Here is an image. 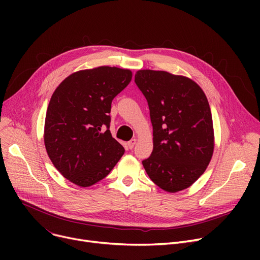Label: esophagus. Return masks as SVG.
Segmentation results:
<instances>
[{"label": "esophagus", "instance_id": "obj_1", "mask_svg": "<svg viewBox=\"0 0 260 260\" xmlns=\"http://www.w3.org/2000/svg\"><path fill=\"white\" fill-rule=\"evenodd\" d=\"M136 142H137V139H132L131 141H128V143H127V145H128V147L132 149L134 146H135V144H136Z\"/></svg>", "mask_w": 260, "mask_h": 260}]
</instances>
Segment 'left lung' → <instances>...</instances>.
<instances>
[{
  "mask_svg": "<svg viewBox=\"0 0 260 260\" xmlns=\"http://www.w3.org/2000/svg\"><path fill=\"white\" fill-rule=\"evenodd\" d=\"M135 82L148 103L153 125V152L142 165L160 188L185 189L207 170L214 152L207 95L189 78L163 71H138Z\"/></svg>",
  "mask_w": 260,
  "mask_h": 260,
  "instance_id": "1",
  "label": "left lung"
}]
</instances>
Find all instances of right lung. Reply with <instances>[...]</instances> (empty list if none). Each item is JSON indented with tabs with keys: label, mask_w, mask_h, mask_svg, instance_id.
Listing matches in <instances>:
<instances>
[{
	"label": "right lung",
	"mask_w": 260,
	"mask_h": 260,
	"mask_svg": "<svg viewBox=\"0 0 260 260\" xmlns=\"http://www.w3.org/2000/svg\"><path fill=\"white\" fill-rule=\"evenodd\" d=\"M129 70L79 71L53 91L45 118L46 152L63 177L87 187L109 174L124 154L109 131L112 101L132 80Z\"/></svg>",
	"instance_id": "right-lung-1"
}]
</instances>
